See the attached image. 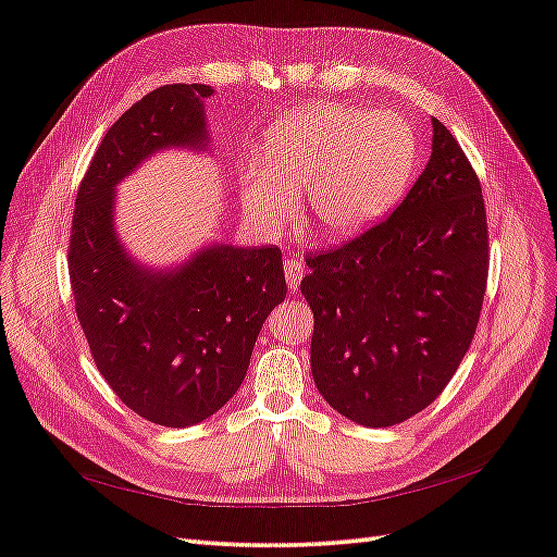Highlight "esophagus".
I'll return each mask as SVG.
<instances>
[{
	"mask_svg": "<svg viewBox=\"0 0 557 557\" xmlns=\"http://www.w3.org/2000/svg\"><path fill=\"white\" fill-rule=\"evenodd\" d=\"M283 272H285V278H288V288L295 293L299 288V281H302L305 267L299 264V262H295V260H288V262H285V267H283Z\"/></svg>",
	"mask_w": 557,
	"mask_h": 557,
	"instance_id": "obj_1",
	"label": "esophagus"
}]
</instances>
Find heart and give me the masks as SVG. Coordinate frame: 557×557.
I'll return each mask as SVG.
<instances>
[{"instance_id":"obj_1","label":"heart","mask_w":557,"mask_h":557,"mask_svg":"<svg viewBox=\"0 0 557 557\" xmlns=\"http://www.w3.org/2000/svg\"><path fill=\"white\" fill-rule=\"evenodd\" d=\"M417 163L410 124L396 112L325 102L283 119L244 166V206L267 232H281L305 194L325 238H351L380 222L408 187Z\"/></svg>"}]
</instances>
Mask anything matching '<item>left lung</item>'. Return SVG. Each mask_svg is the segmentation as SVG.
I'll use <instances>...</instances> for the list:
<instances>
[{
    "mask_svg": "<svg viewBox=\"0 0 557 557\" xmlns=\"http://www.w3.org/2000/svg\"><path fill=\"white\" fill-rule=\"evenodd\" d=\"M431 159L384 222L307 260L311 374L360 426L422 412L453 380L483 309L490 246L480 180L431 119Z\"/></svg>",
    "mask_w": 557,
    "mask_h": 557,
    "instance_id": "1",
    "label": "left lung"
}]
</instances>
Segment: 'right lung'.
<instances>
[{
  "label": "right lung",
  "mask_w": 557,
  "mask_h": 557,
  "mask_svg": "<svg viewBox=\"0 0 557 557\" xmlns=\"http://www.w3.org/2000/svg\"><path fill=\"white\" fill-rule=\"evenodd\" d=\"M206 84L147 94L104 133L72 215L70 283L100 374L126 408L159 426L203 422L242 386L262 323L285 299L281 250L210 244L152 269L114 230V189L161 149L208 147Z\"/></svg>",
  "instance_id": "add662e5"
}]
</instances>
